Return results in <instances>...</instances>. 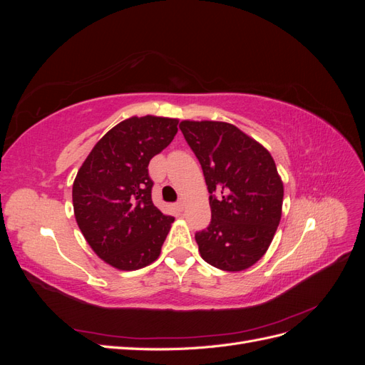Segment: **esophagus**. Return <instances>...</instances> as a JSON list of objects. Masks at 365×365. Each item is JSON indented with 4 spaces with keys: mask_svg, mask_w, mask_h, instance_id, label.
<instances>
[{
    "mask_svg": "<svg viewBox=\"0 0 365 365\" xmlns=\"http://www.w3.org/2000/svg\"><path fill=\"white\" fill-rule=\"evenodd\" d=\"M175 205H176V208H178V210H180V212H181V210L184 208V201H182V200H180V201H178V202H176Z\"/></svg>",
    "mask_w": 365,
    "mask_h": 365,
    "instance_id": "1",
    "label": "esophagus"
}]
</instances>
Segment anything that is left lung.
<instances>
[{
	"mask_svg": "<svg viewBox=\"0 0 365 365\" xmlns=\"http://www.w3.org/2000/svg\"><path fill=\"white\" fill-rule=\"evenodd\" d=\"M180 129L204 172L212 220L195 235L201 257L244 271L267 252L282 217L283 182L271 153L225 121L184 120Z\"/></svg>",
	"mask_w": 365,
	"mask_h": 365,
	"instance_id": "8db88e82",
	"label": "left lung"
}]
</instances>
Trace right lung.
Instances as JSON below:
<instances>
[{
  "instance_id": "right-lung-1",
  "label": "right lung",
  "mask_w": 365,
  "mask_h": 365,
  "mask_svg": "<svg viewBox=\"0 0 365 365\" xmlns=\"http://www.w3.org/2000/svg\"><path fill=\"white\" fill-rule=\"evenodd\" d=\"M178 120L130 117L98 140L73 184L76 222L98 257L121 271L157 260L175 220L152 202L148 165L178 132Z\"/></svg>"
}]
</instances>
